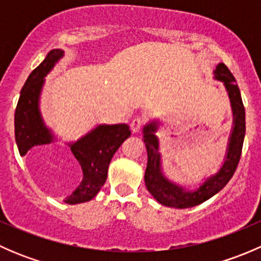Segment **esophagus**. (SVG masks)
Here are the masks:
<instances>
[{
    "label": "esophagus",
    "mask_w": 261,
    "mask_h": 261,
    "mask_svg": "<svg viewBox=\"0 0 261 261\" xmlns=\"http://www.w3.org/2000/svg\"><path fill=\"white\" fill-rule=\"evenodd\" d=\"M144 122H145V121H144V118L140 117V116L133 118V120H131V123H130L131 130H133L134 133H138V131L141 128V126L144 125Z\"/></svg>",
    "instance_id": "1"
}]
</instances>
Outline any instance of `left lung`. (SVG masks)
I'll return each mask as SVG.
<instances>
[{"label":"left lung","mask_w":261,"mask_h":261,"mask_svg":"<svg viewBox=\"0 0 261 261\" xmlns=\"http://www.w3.org/2000/svg\"><path fill=\"white\" fill-rule=\"evenodd\" d=\"M215 78L223 82L228 92L231 107H232L233 127L230 139H228V147L225 163L215 175L207 178L206 181L201 184L196 191H187L186 188L177 186L163 175L159 154V140L155 135L159 122L151 121L144 127V143H145L147 150L145 184L147 191L163 206L174 207V208H189V207L203 203L204 201L218 193L230 181L236 168H238L239 162H240L245 130H246L245 107L243 98H241L240 89H239L232 73L223 63H220L216 67Z\"/></svg>","instance_id":"left-lung-1"}]
</instances>
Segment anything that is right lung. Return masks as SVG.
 <instances>
[{
	"label": "right lung",
	"instance_id": "1",
	"mask_svg": "<svg viewBox=\"0 0 261 261\" xmlns=\"http://www.w3.org/2000/svg\"><path fill=\"white\" fill-rule=\"evenodd\" d=\"M63 55L64 51L60 49L49 51L45 59L30 73L21 89L15 111V139L21 156L33 147L54 141L51 131L45 126L39 111V97L44 78ZM130 135L131 131L126 123L99 125L80 140L69 144L70 151L82 168L83 179L77 189L64 199L65 203H83L96 197L107 179L112 156Z\"/></svg>",
	"mask_w": 261,
	"mask_h": 261
}]
</instances>
